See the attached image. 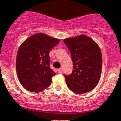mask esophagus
Returning <instances> with one entry per match:
<instances>
[{"label":"esophagus","mask_w":121,"mask_h":121,"mask_svg":"<svg viewBox=\"0 0 121 121\" xmlns=\"http://www.w3.org/2000/svg\"><path fill=\"white\" fill-rule=\"evenodd\" d=\"M58 72L60 74H61V73H63V69L62 68H60L58 69Z\"/></svg>","instance_id":"1"}]
</instances>
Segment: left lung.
<instances>
[{"instance_id": "1", "label": "left lung", "mask_w": 121, "mask_h": 121, "mask_svg": "<svg viewBox=\"0 0 121 121\" xmlns=\"http://www.w3.org/2000/svg\"><path fill=\"white\" fill-rule=\"evenodd\" d=\"M63 42L73 63L71 74L65 76L67 86L78 94L90 92L97 86L101 77L102 56L100 47L85 34L66 38Z\"/></svg>"}]
</instances>
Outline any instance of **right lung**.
<instances>
[{
  "label": "right lung",
  "instance_id": "1",
  "mask_svg": "<svg viewBox=\"0 0 121 121\" xmlns=\"http://www.w3.org/2000/svg\"><path fill=\"white\" fill-rule=\"evenodd\" d=\"M60 42L44 33H36L21 43L16 61L17 76L21 84L29 92H42L49 87L56 74L50 68L49 52Z\"/></svg>",
  "mask_w": 121,
  "mask_h": 121
}]
</instances>
